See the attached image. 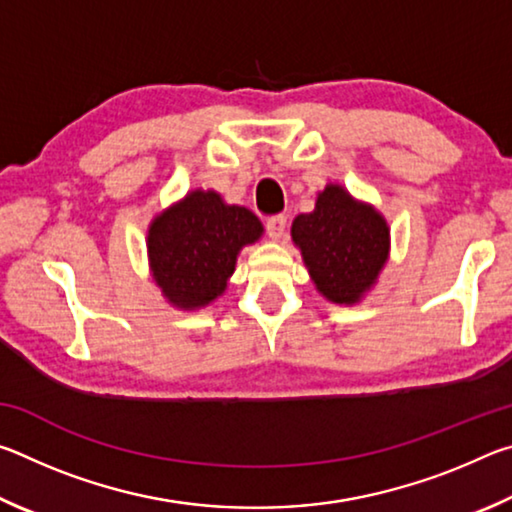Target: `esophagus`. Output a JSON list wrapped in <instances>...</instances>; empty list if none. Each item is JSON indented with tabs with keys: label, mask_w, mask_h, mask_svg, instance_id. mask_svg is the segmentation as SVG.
Instances as JSON below:
<instances>
[{
	"label": "esophagus",
	"mask_w": 512,
	"mask_h": 512,
	"mask_svg": "<svg viewBox=\"0 0 512 512\" xmlns=\"http://www.w3.org/2000/svg\"><path fill=\"white\" fill-rule=\"evenodd\" d=\"M266 232L271 239H282L284 232H287V216L275 214L266 219Z\"/></svg>",
	"instance_id": "34e87169"
}]
</instances>
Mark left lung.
Returning a JSON list of instances; mask_svg holds the SVG:
<instances>
[{"instance_id": "8db88e82", "label": "left lung", "mask_w": 512, "mask_h": 512, "mask_svg": "<svg viewBox=\"0 0 512 512\" xmlns=\"http://www.w3.org/2000/svg\"><path fill=\"white\" fill-rule=\"evenodd\" d=\"M291 239L316 289L336 305H354L386 264L391 230L375 207L354 201L341 185H327L314 212L293 219Z\"/></svg>"}]
</instances>
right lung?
<instances>
[{
    "instance_id": "obj_1",
    "label": "right lung",
    "mask_w": 512,
    "mask_h": 512,
    "mask_svg": "<svg viewBox=\"0 0 512 512\" xmlns=\"http://www.w3.org/2000/svg\"><path fill=\"white\" fill-rule=\"evenodd\" d=\"M262 221L216 192H189L149 225L153 280L173 307L210 305L228 287L239 250L262 237Z\"/></svg>"
}]
</instances>
